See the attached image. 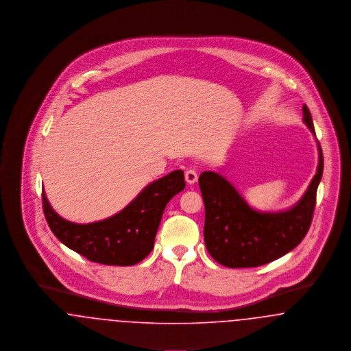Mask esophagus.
I'll list each match as a JSON object with an SVG mask.
<instances>
[{"label": "esophagus", "mask_w": 351, "mask_h": 351, "mask_svg": "<svg viewBox=\"0 0 351 351\" xmlns=\"http://www.w3.org/2000/svg\"><path fill=\"white\" fill-rule=\"evenodd\" d=\"M199 176H197V172L195 169H188L185 172V182L188 184H195L197 182Z\"/></svg>", "instance_id": "obj_1"}]
</instances>
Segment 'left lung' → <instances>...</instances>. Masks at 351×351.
Here are the masks:
<instances>
[{
    "instance_id": "left-lung-1",
    "label": "left lung",
    "mask_w": 351,
    "mask_h": 351,
    "mask_svg": "<svg viewBox=\"0 0 351 351\" xmlns=\"http://www.w3.org/2000/svg\"><path fill=\"white\" fill-rule=\"evenodd\" d=\"M302 122L313 134L318 150L316 175L300 200L279 212L256 210L221 173L204 171L199 178L205 204L204 239L212 258L225 267H258L293 250L308 233L316 193L324 171V156L308 106Z\"/></svg>"
}]
</instances>
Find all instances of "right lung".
Instances as JSON below:
<instances>
[{"mask_svg":"<svg viewBox=\"0 0 351 351\" xmlns=\"http://www.w3.org/2000/svg\"><path fill=\"white\" fill-rule=\"evenodd\" d=\"M184 186L183 171H172L146 185L114 216L90 223H76L59 216L43 188V210L52 233L71 250L101 265L133 266L154 249L165 208Z\"/></svg>","mask_w":351,"mask_h":351,"instance_id":"1","label":"right lung"}]
</instances>
